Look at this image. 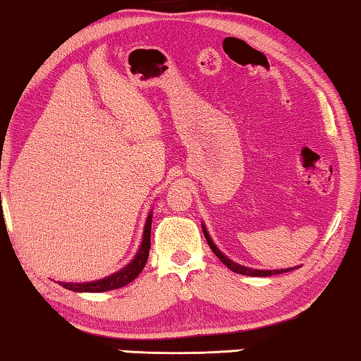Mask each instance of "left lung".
<instances>
[{
	"instance_id": "1",
	"label": "left lung",
	"mask_w": 361,
	"mask_h": 361,
	"mask_svg": "<svg viewBox=\"0 0 361 361\" xmlns=\"http://www.w3.org/2000/svg\"><path fill=\"white\" fill-rule=\"evenodd\" d=\"M202 229H203V234H205V239H207L208 245H210V249L213 250V252H215L216 257H218L219 260H221V262H223L224 265H226V267H228L229 270L236 271V274L247 275V276H270V275L285 274V271H291V270L298 269V267H291V269H280V270H257V269H249V267H244V265H239V264H236V262H233L231 259H228L226 255H224V254L221 252V250H219V249L216 247L215 243L212 241V238H210V234H208L207 228L203 226V224H202Z\"/></svg>"
}]
</instances>
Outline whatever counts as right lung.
Masks as SVG:
<instances>
[{
  "mask_svg": "<svg viewBox=\"0 0 361 361\" xmlns=\"http://www.w3.org/2000/svg\"><path fill=\"white\" fill-rule=\"evenodd\" d=\"M151 221H153V212L148 215L145 224V231L142 238V245H140L137 255H135L132 262L125 265L122 270L116 271V274L106 276L102 280L90 281V283H65L61 281V286L66 290L71 291H80V293H101V291H109V290H117L122 288V286L128 285L130 281H133L137 276L142 274L143 267L146 265V260H148L149 255V247H151Z\"/></svg>",
  "mask_w": 361,
  "mask_h": 361,
  "instance_id": "right-lung-1",
  "label": "right lung"
}]
</instances>
